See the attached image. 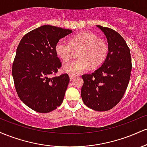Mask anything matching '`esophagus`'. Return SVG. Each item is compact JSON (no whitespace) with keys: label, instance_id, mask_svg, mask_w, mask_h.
Segmentation results:
<instances>
[{"label":"esophagus","instance_id":"1","mask_svg":"<svg viewBox=\"0 0 147 147\" xmlns=\"http://www.w3.org/2000/svg\"><path fill=\"white\" fill-rule=\"evenodd\" d=\"M69 77H70V80H72V79H73L75 77H76V75H69Z\"/></svg>","mask_w":147,"mask_h":147}]
</instances>
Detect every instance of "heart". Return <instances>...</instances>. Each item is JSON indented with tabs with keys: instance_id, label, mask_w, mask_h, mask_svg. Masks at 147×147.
Here are the masks:
<instances>
[{
	"instance_id": "heart-1",
	"label": "heart",
	"mask_w": 147,
	"mask_h": 147,
	"mask_svg": "<svg viewBox=\"0 0 147 147\" xmlns=\"http://www.w3.org/2000/svg\"><path fill=\"white\" fill-rule=\"evenodd\" d=\"M78 59L63 66L64 72L77 75L88 68H96L102 64L107 57L109 45L103 38L90 32H82L70 37L69 43L64 40L57 42L55 50L57 57L64 62L71 59L73 50H78Z\"/></svg>"
}]
</instances>
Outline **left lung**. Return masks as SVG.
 I'll return each mask as SVG.
<instances>
[{
  "label": "left lung",
  "instance_id": "obj_1",
  "mask_svg": "<svg viewBox=\"0 0 147 147\" xmlns=\"http://www.w3.org/2000/svg\"><path fill=\"white\" fill-rule=\"evenodd\" d=\"M106 35L109 53L102 66L82 76V100L90 109L106 111L120 102L129 85L132 69L130 49L125 40L114 30L97 25Z\"/></svg>",
  "mask_w": 147,
  "mask_h": 147
}]
</instances>
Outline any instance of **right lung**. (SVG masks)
<instances>
[{
  "instance_id": "add662e5",
  "label": "right lung",
  "mask_w": 147,
  "mask_h": 147,
  "mask_svg": "<svg viewBox=\"0 0 147 147\" xmlns=\"http://www.w3.org/2000/svg\"><path fill=\"white\" fill-rule=\"evenodd\" d=\"M72 32L43 25L27 33L18 45L12 65L15 88L22 102L36 112L49 113L63 102L70 78L66 73L51 77L62 65L55 47Z\"/></svg>"
}]
</instances>
